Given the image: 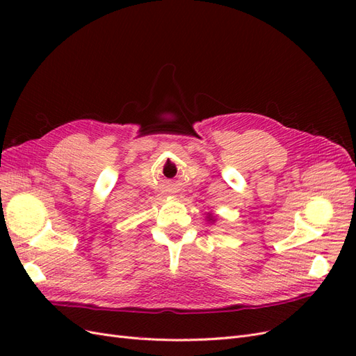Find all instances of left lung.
<instances>
[{
    "label": "left lung",
    "mask_w": 356,
    "mask_h": 356,
    "mask_svg": "<svg viewBox=\"0 0 356 356\" xmlns=\"http://www.w3.org/2000/svg\"><path fill=\"white\" fill-rule=\"evenodd\" d=\"M209 220H212V218H209Z\"/></svg>",
    "instance_id": "8db88e82"
}]
</instances>
